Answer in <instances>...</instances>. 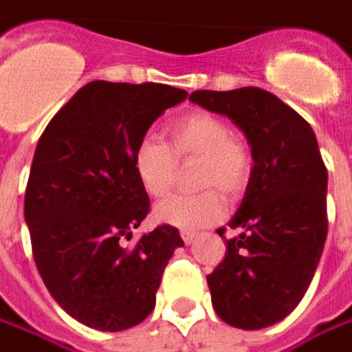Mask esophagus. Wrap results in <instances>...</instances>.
Instances as JSON below:
<instances>
[{"label": "esophagus", "instance_id": "obj_1", "mask_svg": "<svg viewBox=\"0 0 352 352\" xmlns=\"http://www.w3.org/2000/svg\"><path fill=\"white\" fill-rule=\"evenodd\" d=\"M181 238L185 244H191L192 240L197 238V232H191V230H181Z\"/></svg>", "mask_w": 352, "mask_h": 352}]
</instances>
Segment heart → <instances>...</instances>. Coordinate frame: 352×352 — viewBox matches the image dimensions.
I'll return each mask as SVG.
<instances>
[{
    "instance_id": "1",
    "label": "heart",
    "mask_w": 352,
    "mask_h": 352,
    "mask_svg": "<svg viewBox=\"0 0 352 352\" xmlns=\"http://www.w3.org/2000/svg\"><path fill=\"white\" fill-rule=\"evenodd\" d=\"M169 146L155 138H142L133 147V171L142 189L163 199L173 189L179 161H199L195 185L201 192L179 195L155 206V219L185 230H197L222 217V191L240 197L252 177V149L230 131L228 122L212 112L179 116L167 128Z\"/></svg>"
}]
</instances>
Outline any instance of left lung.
Instances as JSON below:
<instances>
[{"label": "left lung", "mask_w": 352, "mask_h": 352, "mask_svg": "<svg viewBox=\"0 0 352 352\" xmlns=\"http://www.w3.org/2000/svg\"><path fill=\"white\" fill-rule=\"evenodd\" d=\"M189 100L228 116L254 157L230 221L240 234L226 240L222 262L206 276L212 307L232 327H270L298 307L314 280L327 238V167L311 126L267 90H197Z\"/></svg>", "instance_id": "8db88e82"}]
</instances>
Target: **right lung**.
I'll use <instances>...</instances> for the list:
<instances>
[{
	"label": "right lung",
	"instance_id": "add662e5",
	"mask_svg": "<svg viewBox=\"0 0 352 352\" xmlns=\"http://www.w3.org/2000/svg\"><path fill=\"white\" fill-rule=\"evenodd\" d=\"M187 92L157 82L92 80L53 116L31 163L25 221L54 301L100 331L142 323L155 305L179 230L160 224L128 246L149 212L133 147Z\"/></svg>",
	"mask_w": 352,
	"mask_h": 352
}]
</instances>
